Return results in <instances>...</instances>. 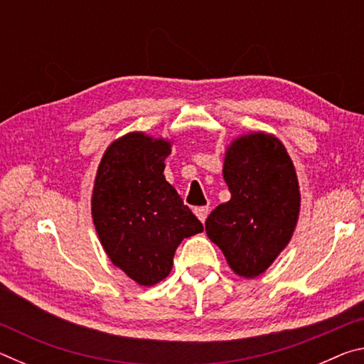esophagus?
Here are the masks:
<instances>
[{"label": "esophagus", "instance_id": "obj_1", "mask_svg": "<svg viewBox=\"0 0 364 364\" xmlns=\"http://www.w3.org/2000/svg\"><path fill=\"white\" fill-rule=\"evenodd\" d=\"M208 212H210V208H208V207H196V208H194L196 217L199 218V220L202 221V223H204L205 218L208 217Z\"/></svg>", "mask_w": 364, "mask_h": 364}]
</instances>
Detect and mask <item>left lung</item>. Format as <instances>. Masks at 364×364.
<instances>
[{
  "label": "left lung",
  "instance_id": "left-lung-1",
  "mask_svg": "<svg viewBox=\"0 0 364 364\" xmlns=\"http://www.w3.org/2000/svg\"><path fill=\"white\" fill-rule=\"evenodd\" d=\"M223 178L231 199L208 215L205 231L234 273L252 279L291 241L300 212L297 173L274 134L249 133L228 146Z\"/></svg>",
  "mask_w": 364,
  "mask_h": 364
}]
</instances>
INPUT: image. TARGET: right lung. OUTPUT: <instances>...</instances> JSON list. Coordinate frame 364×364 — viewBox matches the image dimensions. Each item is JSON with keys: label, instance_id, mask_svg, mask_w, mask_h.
I'll use <instances>...</instances> for the list:
<instances>
[{"label": "right lung", "instance_id": "right-lung-1", "mask_svg": "<svg viewBox=\"0 0 364 364\" xmlns=\"http://www.w3.org/2000/svg\"><path fill=\"white\" fill-rule=\"evenodd\" d=\"M171 143L141 132L115 139L101 159L91 196L97 236L115 267L139 286L167 278L184 237L204 231L165 180Z\"/></svg>", "mask_w": 364, "mask_h": 364}]
</instances>
